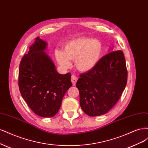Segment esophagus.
<instances>
[{"mask_svg": "<svg viewBox=\"0 0 148 148\" xmlns=\"http://www.w3.org/2000/svg\"><path fill=\"white\" fill-rule=\"evenodd\" d=\"M77 77L75 75H72V77H71V82H72L73 85H75V83L77 82Z\"/></svg>", "mask_w": 148, "mask_h": 148, "instance_id": "obj_1", "label": "esophagus"}]
</instances>
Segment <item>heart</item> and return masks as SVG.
Listing matches in <instances>:
<instances>
[{
  "label": "heart",
  "instance_id": "1",
  "mask_svg": "<svg viewBox=\"0 0 148 148\" xmlns=\"http://www.w3.org/2000/svg\"><path fill=\"white\" fill-rule=\"evenodd\" d=\"M103 45L97 39L80 37L68 41L63 51L56 50L55 55L57 62L64 69L71 67L70 60H74L75 68L82 73L92 70L101 58Z\"/></svg>",
  "mask_w": 148,
  "mask_h": 148
}]
</instances>
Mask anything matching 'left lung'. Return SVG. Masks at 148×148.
Here are the masks:
<instances>
[{"label":"left lung","mask_w":148,"mask_h":148,"mask_svg":"<svg viewBox=\"0 0 148 148\" xmlns=\"http://www.w3.org/2000/svg\"><path fill=\"white\" fill-rule=\"evenodd\" d=\"M110 47L91 71L80 75L75 86L80 105L89 116H101L116 104L127 82V70L122 51Z\"/></svg>","instance_id":"left-lung-1"}]
</instances>
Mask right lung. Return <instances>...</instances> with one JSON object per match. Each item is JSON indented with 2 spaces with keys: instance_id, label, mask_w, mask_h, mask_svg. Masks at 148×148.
Returning a JSON list of instances; mask_svg holds the SVG:
<instances>
[{
  "instance_id": "1",
  "label": "right lung",
  "mask_w": 148,
  "mask_h": 148,
  "mask_svg": "<svg viewBox=\"0 0 148 148\" xmlns=\"http://www.w3.org/2000/svg\"><path fill=\"white\" fill-rule=\"evenodd\" d=\"M47 43L37 37L23 57L19 68L18 86L32 111L43 117L58 112L62 99L72 86L69 73L61 74L45 50Z\"/></svg>"
}]
</instances>
